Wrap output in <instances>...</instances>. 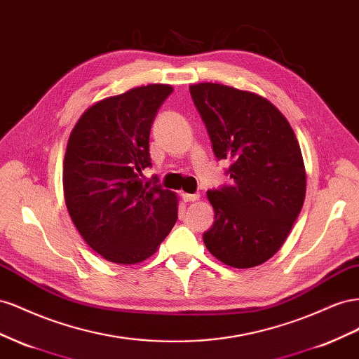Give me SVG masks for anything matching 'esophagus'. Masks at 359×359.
<instances>
[{"label":"esophagus","mask_w":359,"mask_h":359,"mask_svg":"<svg viewBox=\"0 0 359 359\" xmlns=\"http://www.w3.org/2000/svg\"><path fill=\"white\" fill-rule=\"evenodd\" d=\"M182 198L187 203L197 201V200H200V194H182Z\"/></svg>","instance_id":"obj_1"}]
</instances>
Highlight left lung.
<instances>
[{"mask_svg": "<svg viewBox=\"0 0 359 359\" xmlns=\"http://www.w3.org/2000/svg\"><path fill=\"white\" fill-rule=\"evenodd\" d=\"M189 91L215 156L231 162V185L208 191L215 222L203 234L204 245L231 268H254L281 248L302 209L306 174L299 142L268 99L213 83Z\"/></svg>", "mask_w": 359, "mask_h": 359, "instance_id": "1", "label": "left lung"}]
</instances>
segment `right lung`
<instances>
[{"instance_id":"right-lung-1","label":"right lung","mask_w":359,"mask_h":359,"mask_svg":"<svg viewBox=\"0 0 359 359\" xmlns=\"http://www.w3.org/2000/svg\"><path fill=\"white\" fill-rule=\"evenodd\" d=\"M172 91L149 84L102 99L84 111L67 141L63 189L76 230L102 257L118 264L144 262L177 221V196L158 179L149 138L162 102Z\"/></svg>"}]
</instances>
